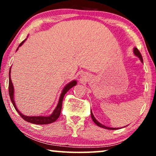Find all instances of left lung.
Listing matches in <instances>:
<instances>
[{"label": "left lung", "instance_id": "1", "mask_svg": "<svg viewBox=\"0 0 156 156\" xmlns=\"http://www.w3.org/2000/svg\"><path fill=\"white\" fill-rule=\"evenodd\" d=\"M133 53H134V55H135L136 57H138V58L140 59V62H141L142 63H144V61H143L142 55H141V54H140V53L139 50H138V49L136 48H133ZM91 119H92V120H93L94 122V123H96V124H97V125L98 126L103 128V129H108V130H116V129H118V128H111V127H108V126H104V125H103V124H101V123H99V121H98L97 120V119H95L94 116L93 114H92V112H91Z\"/></svg>", "mask_w": 156, "mask_h": 156}]
</instances>
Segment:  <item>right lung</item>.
Wrapping results in <instances>:
<instances>
[{
	"label": "right lung",
	"mask_w": 156,
	"mask_h": 156,
	"mask_svg": "<svg viewBox=\"0 0 156 156\" xmlns=\"http://www.w3.org/2000/svg\"><path fill=\"white\" fill-rule=\"evenodd\" d=\"M28 36V35H27ZM27 40V38L25 40H23V41L21 42V43L19 44L18 48H17L16 51L18 50V48L22 45V44L24 43L25 40ZM10 69H11V67H10V71H9V95H10V100H11L12 104H13L17 112H18V114L20 115V116L24 119L25 121H27V122H30L31 123H35V124H39V125H42V124H49V123H53L55 122V121L57 120V119L59 118V115H60L61 113V110H62V101H63V98L64 96L65 95V94L70 89L72 88L74 86H75L76 84V80H73L72 82H70L69 83L66 85V86L63 88V90L62 91V93L60 94V97H59V101L58 104L56 106V108H55V110L53 111L52 114H51L50 116H26V115L23 114L18 109L17 106L16 105V103H15V99H14V87L13 84H12L11 78H10Z\"/></svg>",
	"instance_id": "1"
}]
</instances>
